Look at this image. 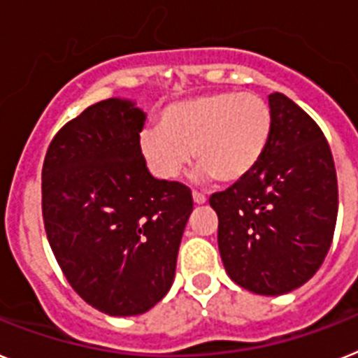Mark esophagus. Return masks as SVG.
<instances>
[{
	"label": "esophagus",
	"mask_w": 358,
	"mask_h": 358,
	"mask_svg": "<svg viewBox=\"0 0 358 358\" xmlns=\"http://www.w3.org/2000/svg\"><path fill=\"white\" fill-rule=\"evenodd\" d=\"M193 200H194V203H198V206H200V203L207 202V196L202 193H198V191H193Z\"/></svg>",
	"instance_id": "esophagus-1"
}]
</instances>
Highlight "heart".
<instances>
[{"instance_id": "obj_1", "label": "heart", "mask_w": 358, "mask_h": 358, "mask_svg": "<svg viewBox=\"0 0 358 358\" xmlns=\"http://www.w3.org/2000/svg\"><path fill=\"white\" fill-rule=\"evenodd\" d=\"M271 131V109L260 96L209 92L167 105L160 127L145 129L140 147L158 178H178L194 151L203 173L233 184L257 167Z\"/></svg>"}]
</instances>
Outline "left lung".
<instances>
[{"label":"left lung","mask_w":358,"mask_h":358,"mask_svg":"<svg viewBox=\"0 0 358 358\" xmlns=\"http://www.w3.org/2000/svg\"><path fill=\"white\" fill-rule=\"evenodd\" d=\"M273 131L248 176L215 193L218 249L244 289L282 295L322 266L338 211L331 149L311 116L282 92L269 94Z\"/></svg>","instance_id":"1"}]
</instances>
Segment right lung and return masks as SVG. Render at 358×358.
Wrapping results in <instances>:
<instances>
[{
  "label": "right lung",
  "mask_w": 358,
  "mask_h": 358,
  "mask_svg": "<svg viewBox=\"0 0 358 358\" xmlns=\"http://www.w3.org/2000/svg\"><path fill=\"white\" fill-rule=\"evenodd\" d=\"M145 114L101 100L59 129L41 169L45 233L63 275L101 313H145L169 291L193 194L156 180L140 147Z\"/></svg>",
  "instance_id": "obj_1"
}]
</instances>
